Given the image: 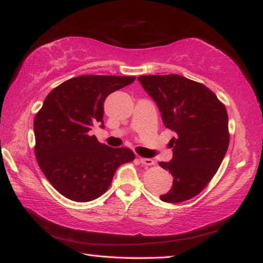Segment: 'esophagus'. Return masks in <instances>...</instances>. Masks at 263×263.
Masks as SVG:
<instances>
[{
	"label": "esophagus",
	"mask_w": 263,
	"mask_h": 263,
	"mask_svg": "<svg viewBox=\"0 0 263 263\" xmlns=\"http://www.w3.org/2000/svg\"><path fill=\"white\" fill-rule=\"evenodd\" d=\"M139 161H140V163L144 165H153L155 163V161L153 159H145V157H140Z\"/></svg>",
	"instance_id": "34e87169"
}]
</instances>
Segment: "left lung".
Masks as SVG:
<instances>
[{"mask_svg":"<svg viewBox=\"0 0 263 263\" xmlns=\"http://www.w3.org/2000/svg\"><path fill=\"white\" fill-rule=\"evenodd\" d=\"M138 80L156 102L170 140L173 160L159 165L173 175L164 202L190 200L206 187L228 151L230 133L226 106L201 83L179 74L140 76Z\"/></svg>","mask_w":263,"mask_h":263,"instance_id":"left-lung-1","label":"left lung"}]
</instances>
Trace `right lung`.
<instances>
[{
  "instance_id": "add662e5",
  "label": "right lung",
  "mask_w": 263,
  "mask_h": 263,
  "mask_svg": "<svg viewBox=\"0 0 263 263\" xmlns=\"http://www.w3.org/2000/svg\"><path fill=\"white\" fill-rule=\"evenodd\" d=\"M128 76L84 74L57 86L34 118L35 157L49 183L65 198L87 202L106 192L119 165L135 160L126 147L112 148L89 136L103 127V102L109 94L132 84Z\"/></svg>"
}]
</instances>
